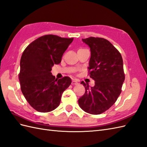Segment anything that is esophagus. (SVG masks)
Returning a JSON list of instances; mask_svg holds the SVG:
<instances>
[{"label":"esophagus","instance_id":"obj_1","mask_svg":"<svg viewBox=\"0 0 147 147\" xmlns=\"http://www.w3.org/2000/svg\"><path fill=\"white\" fill-rule=\"evenodd\" d=\"M71 84H72L73 85H77V84H78V82L77 81H76V80H73L72 81V83H71Z\"/></svg>","mask_w":147,"mask_h":147}]
</instances>
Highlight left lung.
Here are the masks:
<instances>
[{"label": "left lung", "instance_id": "8db88e82", "mask_svg": "<svg viewBox=\"0 0 147 147\" xmlns=\"http://www.w3.org/2000/svg\"><path fill=\"white\" fill-rule=\"evenodd\" d=\"M90 47V76L94 86L81 81L85 93L79 100L80 108L92 115H99L114 105L121 92L125 81L123 59L119 51L108 40L90 37L82 39Z\"/></svg>", "mask_w": 147, "mask_h": 147}]
</instances>
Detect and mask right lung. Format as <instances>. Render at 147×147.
I'll list each match as a JSON object with an SVG mask.
<instances>
[{"label":"right lung","instance_id":"add662e5","mask_svg":"<svg viewBox=\"0 0 147 147\" xmlns=\"http://www.w3.org/2000/svg\"><path fill=\"white\" fill-rule=\"evenodd\" d=\"M73 38L55 35L39 37L27 46L20 62L19 78L22 93L37 111H53L59 105L62 94L71 83L65 76L56 79L51 73L54 64L61 63Z\"/></svg>","mask_w":147,"mask_h":147}]
</instances>
